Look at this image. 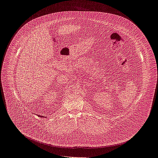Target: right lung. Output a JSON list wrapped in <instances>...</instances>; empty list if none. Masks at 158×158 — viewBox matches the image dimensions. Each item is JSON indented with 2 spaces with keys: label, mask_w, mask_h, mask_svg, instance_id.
<instances>
[{
  "label": "right lung",
  "mask_w": 158,
  "mask_h": 158,
  "mask_svg": "<svg viewBox=\"0 0 158 158\" xmlns=\"http://www.w3.org/2000/svg\"><path fill=\"white\" fill-rule=\"evenodd\" d=\"M38 117H41V118H42V117H43V118L44 117L43 116H41V115H38Z\"/></svg>",
  "instance_id": "obj_1"
}]
</instances>
